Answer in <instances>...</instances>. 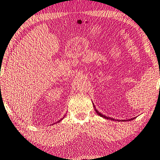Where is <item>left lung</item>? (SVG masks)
<instances>
[{"instance_id": "1", "label": "left lung", "mask_w": 160, "mask_h": 160, "mask_svg": "<svg viewBox=\"0 0 160 160\" xmlns=\"http://www.w3.org/2000/svg\"><path fill=\"white\" fill-rule=\"evenodd\" d=\"M93 107H94V108H95V106H93ZM96 112H97V114H98V115H100L101 117H103V118H106V119H108V120H114V119H112V118H109V117H106V116H104V115H103L102 114H101L100 112H98L97 110H96ZM133 119H134V118H132V119H130V120H128V121H130V120H133ZM123 121H124V120H123Z\"/></svg>"}]
</instances>
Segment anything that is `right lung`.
<instances>
[{"label": "right lung", "mask_w": 160, "mask_h": 160, "mask_svg": "<svg viewBox=\"0 0 160 160\" xmlns=\"http://www.w3.org/2000/svg\"><path fill=\"white\" fill-rule=\"evenodd\" d=\"M63 119V118H62ZM59 121H61V120H59ZM59 121H58V122H59Z\"/></svg>", "instance_id": "add662e5"}]
</instances>
